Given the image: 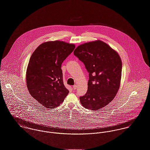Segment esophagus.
I'll list each match as a JSON object with an SVG mask.
<instances>
[{
	"mask_svg": "<svg viewBox=\"0 0 150 150\" xmlns=\"http://www.w3.org/2000/svg\"><path fill=\"white\" fill-rule=\"evenodd\" d=\"M77 86L76 85H73V89L74 90H76V89H77Z\"/></svg>",
	"mask_w": 150,
	"mask_h": 150,
	"instance_id": "obj_1",
	"label": "esophagus"
}]
</instances>
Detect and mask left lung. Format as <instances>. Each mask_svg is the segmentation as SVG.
Returning <instances> with one entry per match:
<instances>
[{
	"label": "left lung",
	"instance_id": "1",
	"mask_svg": "<svg viewBox=\"0 0 150 150\" xmlns=\"http://www.w3.org/2000/svg\"><path fill=\"white\" fill-rule=\"evenodd\" d=\"M74 55L89 73L87 92L80 97L82 105L92 110L101 109L112 101L120 87L122 62L119 55L100 40L80 45Z\"/></svg>",
	"mask_w": 150,
	"mask_h": 150
}]
</instances>
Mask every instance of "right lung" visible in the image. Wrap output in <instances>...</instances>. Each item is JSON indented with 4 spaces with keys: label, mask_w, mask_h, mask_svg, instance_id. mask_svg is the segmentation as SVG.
<instances>
[{
    "label": "right lung",
    "mask_w": 150,
    "mask_h": 150,
    "mask_svg": "<svg viewBox=\"0 0 150 150\" xmlns=\"http://www.w3.org/2000/svg\"><path fill=\"white\" fill-rule=\"evenodd\" d=\"M74 49V44L64 41L46 42L30 58L26 71L27 89L31 96L46 108L59 106L68 95L61 68Z\"/></svg>",
    "instance_id": "obj_1"
}]
</instances>
